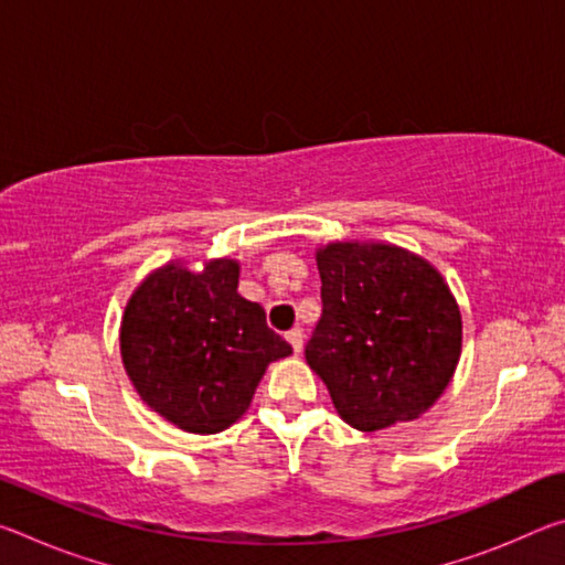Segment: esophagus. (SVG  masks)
Here are the masks:
<instances>
[{"label": "esophagus", "mask_w": 565, "mask_h": 565, "mask_svg": "<svg viewBox=\"0 0 565 565\" xmlns=\"http://www.w3.org/2000/svg\"><path fill=\"white\" fill-rule=\"evenodd\" d=\"M286 341L291 343L294 353H299L303 349V331L301 329H291L289 333H286Z\"/></svg>", "instance_id": "34e87169"}]
</instances>
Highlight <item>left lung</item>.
Returning <instances> with one entry per match:
<instances>
[{
  "label": "left lung",
  "mask_w": 565,
  "mask_h": 565,
  "mask_svg": "<svg viewBox=\"0 0 565 565\" xmlns=\"http://www.w3.org/2000/svg\"><path fill=\"white\" fill-rule=\"evenodd\" d=\"M321 319L306 361L359 431L414 420L444 394L461 356V311L431 264L388 244L317 252Z\"/></svg>",
  "instance_id": "obj_1"
}]
</instances>
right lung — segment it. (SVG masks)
Segmentation results:
<instances>
[{
	"label": "right lung",
	"mask_w": 565,
	"mask_h": 565,
	"mask_svg": "<svg viewBox=\"0 0 565 565\" xmlns=\"http://www.w3.org/2000/svg\"><path fill=\"white\" fill-rule=\"evenodd\" d=\"M238 264L202 274L169 264L127 303L121 359L134 388L189 434L224 431L242 418L271 361L291 353L259 303L238 296Z\"/></svg>",
	"instance_id": "obj_1"
}]
</instances>
